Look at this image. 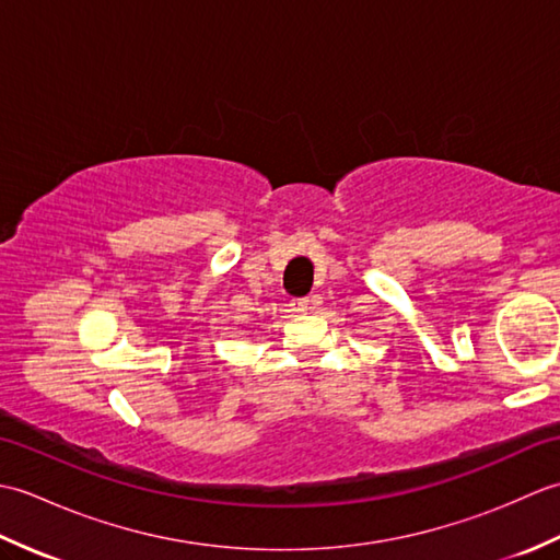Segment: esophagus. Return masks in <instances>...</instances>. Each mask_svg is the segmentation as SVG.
<instances>
[{
    "instance_id": "esophagus-1",
    "label": "esophagus",
    "mask_w": 560,
    "mask_h": 560,
    "mask_svg": "<svg viewBox=\"0 0 560 560\" xmlns=\"http://www.w3.org/2000/svg\"><path fill=\"white\" fill-rule=\"evenodd\" d=\"M307 307H311V301H307V299H293L291 301V311L293 313H305Z\"/></svg>"
}]
</instances>
